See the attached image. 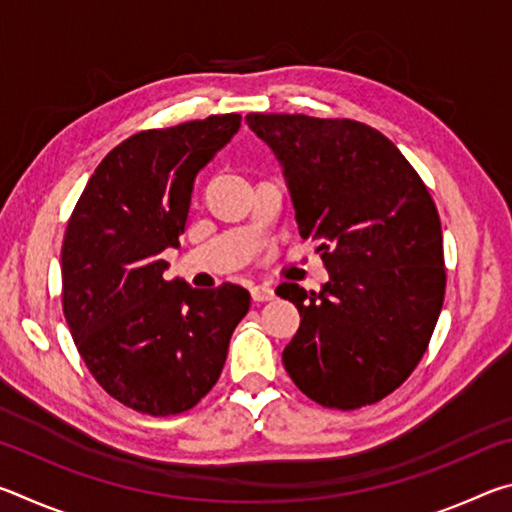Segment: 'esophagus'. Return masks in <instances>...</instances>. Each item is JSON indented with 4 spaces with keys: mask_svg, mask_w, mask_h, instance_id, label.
<instances>
[{
    "mask_svg": "<svg viewBox=\"0 0 512 512\" xmlns=\"http://www.w3.org/2000/svg\"><path fill=\"white\" fill-rule=\"evenodd\" d=\"M250 298H253V302H268L275 298V293L271 287H262V284H257V287H250Z\"/></svg>",
    "mask_w": 512,
    "mask_h": 512,
    "instance_id": "34e87169",
    "label": "esophagus"
}]
</instances>
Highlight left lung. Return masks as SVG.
Instances as JSON below:
<instances>
[{
  "mask_svg": "<svg viewBox=\"0 0 512 512\" xmlns=\"http://www.w3.org/2000/svg\"><path fill=\"white\" fill-rule=\"evenodd\" d=\"M287 180L302 239L318 241L329 280L307 293L282 352L302 393L327 409H361L418 366L445 298L443 230L429 189L400 149L361 121L246 117Z\"/></svg>",
  "mask_w": 512,
  "mask_h": 512,
  "instance_id": "1",
  "label": "left lung"
}]
</instances>
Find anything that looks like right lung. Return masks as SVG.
I'll list each match as a JSON object with an SVG mask.
<instances>
[{"mask_svg":"<svg viewBox=\"0 0 512 512\" xmlns=\"http://www.w3.org/2000/svg\"><path fill=\"white\" fill-rule=\"evenodd\" d=\"M239 126V115H214L128 137L94 169L67 223L69 332L103 391L140 413L176 415L201 402L250 309L237 284L198 291L164 280L160 259L180 246L198 171Z\"/></svg>","mask_w":512,"mask_h":512,"instance_id":"right-lung-1","label":"right lung"}]
</instances>
